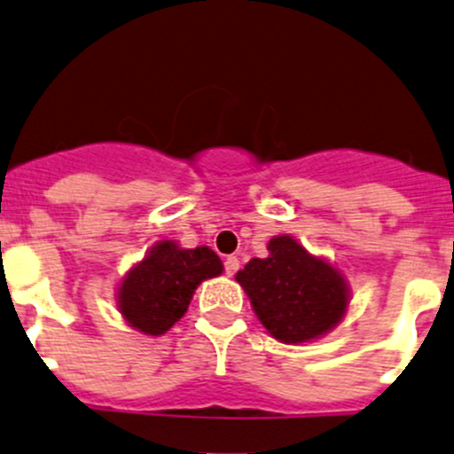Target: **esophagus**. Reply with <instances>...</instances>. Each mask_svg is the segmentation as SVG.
<instances>
[{"label": "esophagus", "instance_id": "obj_1", "mask_svg": "<svg viewBox=\"0 0 454 454\" xmlns=\"http://www.w3.org/2000/svg\"><path fill=\"white\" fill-rule=\"evenodd\" d=\"M223 267H226L228 276L237 274V270H239V259H237V256H226V261H223Z\"/></svg>", "mask_w": 454, "mask_h": 454}]
</instances>
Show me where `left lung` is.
I'll use <instances>...</instances> for the list:
<instances>
[{"label":"left lung","mask_w":454,"mask_h":454,"mask_svg":"<svg viewBox=\"0 0 454 454\" xmlns=\"http://www.w3.org/2000/svg\"><path fill=\"white\" fill-rule=\"evenodd\" d=\"M235 280L265 331L287 346L328 335L350 307V287L340 267L311 254L291 235L271 237L265 259L247 261Z\"/></svg>","instance_id":"8db88e82"}]
</instances>
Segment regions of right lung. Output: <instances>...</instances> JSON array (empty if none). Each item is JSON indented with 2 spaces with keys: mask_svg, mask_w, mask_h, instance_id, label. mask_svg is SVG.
Instances as JSON below:
<instances>
[{
  "mask_svg": "<svg viewBox=\"0 0 454 454\" xmlns=\"http://www.w3.org/2000/svg\"><path fill=\"white\" fill-rule=\"evenodd\" d=\"M222 271V259L208 246L183 247L163 239L119 278L117 311L135 331L160 337L187 313L195 289Z\"/></svg>",
  "mask_w": 454,
  "mask_h": 454,
  "instance_id": "1",
  "label": "right lung"
}]
</instances>
